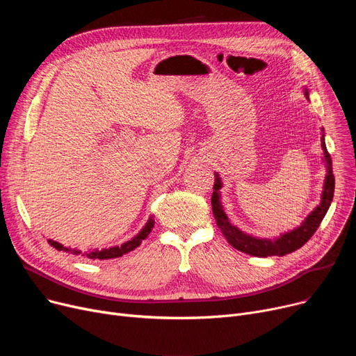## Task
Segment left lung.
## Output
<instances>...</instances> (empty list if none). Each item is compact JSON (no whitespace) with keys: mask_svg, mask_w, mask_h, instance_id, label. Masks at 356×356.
<instances>
[{"mask_svg":"<svg viewBox=\"0 0 356 356\" xmlns=\"http://www.w3.org/2000/svg\"><path fill=\"white\" fill-rule=\"evenodd\" d=\"M305 95L309 99V90L305 88ZM322 131H325L322 128ZM322 149H323V161L326 165V177L323 184V192L321 197V203L307 215V218L303 220L300 227L296 229H291L289 232H284L278 238H257L252 236L244 231H241L235 225H232L229 218L227 216L225 211H223L222 202H220V188L222 180L218 173H215V184H213V193H212V211L213 216L216 219L218 227L223 236L227 238L229 244L236 248L241 252H245L254 257H271L278 255L283 257L286 254H290L298 248H302L306 242L312 238V235L319 228L321 222L323 220L334 192V176L332 170V159L327 153V148L325 144V133H322Z\"/></svg>","mask_w":356,"mask_h":356,"instance_id":"8db88e82","label":"left lung"}]
</instances>
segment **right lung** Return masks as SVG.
<instances>
[{
	"instance_id": "1",
	"label": "right lung",
	"mask_w": 356,
	"mask_h": 356,
	"mask_svg": "<svg viewBox=\"0 0 356 356\" xmlns=\"http://www.w3.org/2000/svg\"><path fill=\"white\" fill-rule=\"evenodd\" d=\"M153 227H154V219H153V216H149V219H148L147 223H145V227H144L134 238H131L129 241L124 242V244L117 245V247H111V248H104V250H92V251L85 252L83 255L88 257V258H90V259H111V258L122 257L124 254L136 250V248L141 244L143 239H145V238L149 235V232H152ZM47 242H49V244H50L53 248H56L58 251L72 252V254H74V255L82 254V251L63 247L62 244H59V242H56V241H53V239H47Z\"/></svg>"
}]
</instances>
